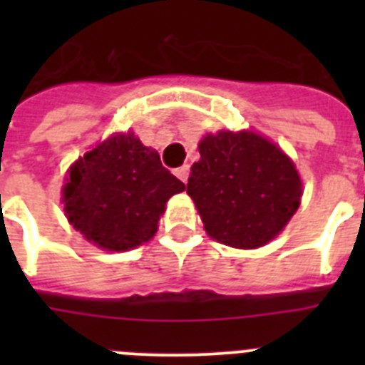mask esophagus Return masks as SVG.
I'll use <instances>...</instances> for the list:
<instances>
[{
  "instance_id": "1",
  "label": "esophagus",
  "mask_w": 365,
  "mask_h": 365,
  "mask_svg": "<svg viewBox=\"0 0 365 365\" xmlns=\"http://www.w3.org/2000/svg\"><path fill=\"white\" fill-rule=\"evenodd\" d=\"M188 173H190V166H188V164H182V166L177 168V170H175V175L179 177V179L182 180L185 185H186V182H188Z\"/></svg>"
}]
</instances>
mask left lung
I'll return each instance as SVG.
<instances>
[{
  "instance_id": "left-lung-1",
  "label": "left lung",
  "mask_w": 365,
  "mask_h": 365,
  "mask_svg": "<svg viewBox=\"0 0 365 365\" xmlns=\"http://www.w3.org/2000/svg\"><path fill=\"white\" fill-rule=\"evenodd\" d=\"M188 179L190 197L212 240L257 248L274 240L302 201L294 163L254 131L208 133Z\"/></svg>"
}]
</instances>
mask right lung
<instances>
[{"instance_id": "1", "label": "right lung", "mask_w": 365, "mask_h": 365, "mask_svg": "<svg viewBox=\"0 0 365 365\" xmlns=\"http://www.w3.org/2000/svg\"><path fill=\"white\" fill-rule=\"evenodd\" d=\"M186 186L133 131L117 133L80 157L67 172L63 212L87 241L124 252L157 232L168 199Z\"/></svg>"}]
</instances>
